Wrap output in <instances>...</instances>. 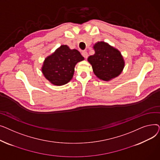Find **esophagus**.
I'll list each match as a JSON object with an SVG mask.
<instances>
[{"instance_id":"obj_1","label":"esophagus","mask_w":160,"mask_h":160,"mask_svg":"<svg viewBox=\"0 0 160 160\" xmlns=\"http://www.w3.org/2000/svg\"><path fill=\"white\" fill-rule=\"evenodd\" d=\"M82 55L83 57H84L85 58H87L88 57V52H87L86 51H82Z\"/></svg>"}]
</instances>
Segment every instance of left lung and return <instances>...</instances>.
Listing matches in <instances>:
<instances>
[{
  "label": "left lung",
  "mask_w": 160,
  "mask_h": 160,
  "mask_svg": "<svg viewBox=\"0 0 160 160\" xmlns=\"http://www.w3.org/2000/svg\"><path fill=\"white\" fill-rule=\"evenodd\" d=\"M93 48L95 54L89 56L88 61L98 78L110 81L121 74L125 63L118 49L104 41H98Z\"/></svg>",
  "instance_id": "obj_1"
}]
</instances>
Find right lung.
Returning a JSON list of instances; mask_svg holds the SVG:
<instances>
[{"label":"right lung","instance_id":"right-lung-1","mask_svg":"<svg viewBox=\"0 0 160 160\" xmlns=\"http://www.w3.org/2000/svg\"><path fill=\"white\" fill-rule=\"evenodd\" d=\"M83 60L78 50L62 45L45 59L41 71L52 84L63 86L71 81L75 65Z\"/></svg>","mask_w":160,"mask_h":160}]
</instances>
